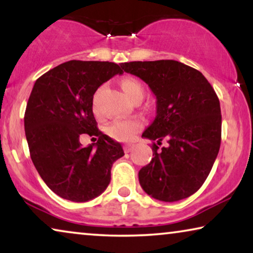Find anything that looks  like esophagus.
Here are the masks:
<instances>
[{
	"label": "esophagus",
	"mask_w": 253,
	"mask_h": 253,
	"mask_svg": "<svg viewBox=\"0 0 253 253\" xmlns=\"http://www.w3.org/2000/svg\"><path fill=\"white\" fill-rule=\"evenodd\" d=\"M123 150L126 153H130V152H132L133 150V145H124Z\"/></svg>",
	"instance_id": "esophagus-1"
}]
</instances>
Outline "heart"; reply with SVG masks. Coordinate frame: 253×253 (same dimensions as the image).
Instances as JSON below:
<instances>
[{"label": "heart", "mask_w": 253, "mask_h": 253, "mask_svg": "<svg viewBox=\"0 0 253 253\" xmlns=\"http://www.w3.org/2000/svg\"><path fill=\"white\" fill-rule=\"evenodd\" d=\"M121 87L131 101L144 96V87L138 79L124 77L121 79ZM141 129V122L137 119L115 121L110 124L107 132L117 141H131Z\"/></svg>", "instance_id": "b5f03b06"}]
</instances>
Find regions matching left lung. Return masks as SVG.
Returning a JSON list of instances; mask_svg holds the SVG:
<instances>
[{
    "label": "left lung",
    "instance_id": "left-lung-1",
    "mask_svg": "<svg viewBox=\"0 0 253 253\" xmlns=\"http://www.w3.org/2000/svg\"><path fill=\"white\" fill-rule=\"evenodd\" d=\"M127 74L148 84L157 96V116L143 137L153 141L151 162L138 172L144 191L162 202H177L206 181L221 144V109L203 74L174 60L122 63ZM168 145L161 150L158 144Z\"/></svg>",
    "mask_w": 253,
    "mask_h": 253
}]
</instances>
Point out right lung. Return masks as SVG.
Instances as JSON below:
<instances>
[{"instance_id":"1","label":"right lung","mask_w":253,"mask_h":253,"mask_svg":"<svg viewBox=\"0 0 253 253\" xmlns=\"http://www.w3.org/2000/svg\"><path fill=\"white\" fill-rule=\"evenodd\" d=\"M123 71L113 62L72 60L37 79L27 101L24 126L34 167L51 191L71 202L91 200L105 191L110 169L124 152L103 134L93 115L100 85ZM83 133L98 136L81 146Z\"/></svg>"}]
</instances>
